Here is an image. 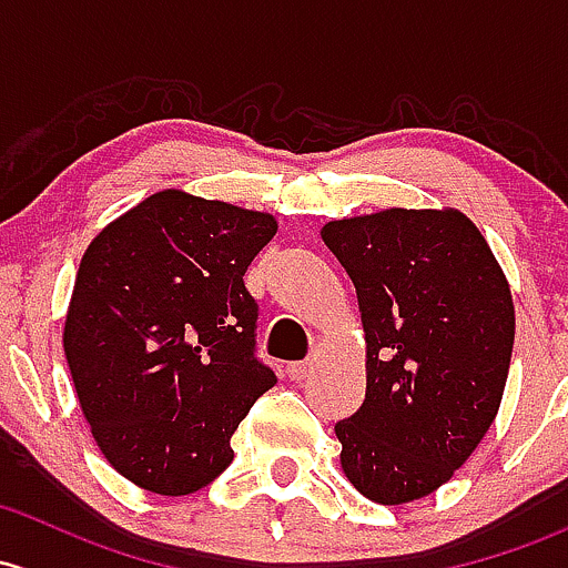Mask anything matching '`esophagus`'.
<instances>
[{
	"mask_svg": "<svg viewBox=\"0 0 568 568\" xmlns=\"http://www.w3.org/2000/svg\"><path fill=\"white\" fill-rule=\"evenodd\" d=\"M285 373H288L291 381H304V378H310V375L315 373V364H313V359L291 362L288 367H285Z\"/></svg>",
	"mask_w": 568,
	"mask_h": 568,
	"instance_id": "esophagus-1",
	"label": "esophagus"
}]
</instances>
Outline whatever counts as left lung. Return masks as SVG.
<instances>
[{"label": "left lung", "mask_w": 568, "mask_h": 568, "mask_svg": "<svg viewBox=\"0 0 568 568\" xmlns=\"http://www.w3.org/2000/svg\"><path fill=\"white\" fill-rule=\"evenodd\" d=\"M359 296L367 394L337 422L345 476L364 498H425L498 414L515 345L509 283L455 209H386L321 231Z\"/></svg>", "instance_id": "obj_1"}]
</instances>
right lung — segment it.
I'll return each mask as SVG.
<instances>
[{"instance_id":"add662e5","label":"right lung","mask_w":568,"mask_h":568,"mask_svg":"<svg viewBox=\"0 0 568 568\" xmlns=\"http://www.w3.org/2000/svg\"><path fill=\"white\" fill-rule=\"evenodd\" d=\"M274 234L272 214L163 190L89 244L64 356L100 452L133 485L206 487L234 459L239 422L277 384L244 288Z\"/></svg>"}]
</instances>
